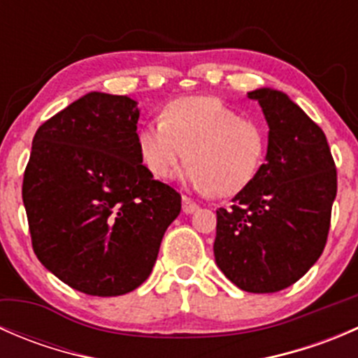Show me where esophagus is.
Returning a JSON list of instances; mask_svg holds the SVG:
<instances>
[{
    "label": "esophagus",
    "instance_id": "obj_1",
    "mask_svg": "<svg viewBox=\"0 0 358 358\" xmlns=\"http://www.w3.org/2000/svg\"><path fill=\"white\" fill-rule=\"evenodd\" d=\"M182 209H183V213L190 215V213H196L197 209H199V204H197L196 201L190 199V197L183 196L182 197Z\"/></svg>",
    "mask_w": 358,
    "mask_h": 358
}]
</instances>
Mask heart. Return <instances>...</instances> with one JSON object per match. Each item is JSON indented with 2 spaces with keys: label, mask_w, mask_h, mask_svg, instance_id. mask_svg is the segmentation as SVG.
<instances>
[{
  "label": "heart",
  "mask_w": 358,
  "mask_h": 358,
  "mask_svg": "<svg viewBox=\"0 0 358 358\" xmlns=\"http://www.w3.org/2000/svg\"><path fill=\"white\" fill-rule=\"evenodd\" d=\"M143 164L157 178L175 173L189 159L183 178L202 192L229 197L243 192L262 169L266 133L255 119L215 96H183L162 110L161 121L138 129Z\"/></svg>",
  "instance_id": "b5f03b06"
}]
</instances>
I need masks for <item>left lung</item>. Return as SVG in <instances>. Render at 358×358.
<instances>
[{"label":"left lung","mask_w":358,"mask_h":358,"mask_svg":"<svg viewBox=\"0 0 358 358\" xmlns=\"http://www.w3.org/2000/svg\"><path fill=\"white\" fill-rule=\"evenodd\" d=\"M248 96L268 124L265 164L230 209L216 211L213 251L239 289L277 292L301 279L326 248L336 166L322 129L273 88Z\"/></svg>","instance_id":"8db88e82"}]
</instances>
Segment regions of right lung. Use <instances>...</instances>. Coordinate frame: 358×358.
Listing matches in <instances>:
<instances>
[{
    "label": "right lung",
    "mask_w": 358,
    "mask_h": 358,
    "mask_svg": "<svg viewBox=\"0 0 358 358\" xmlns=\"http://www.w3.org/2000/svg\"><path fill=\"white\" fill-rule=\"evenodd\" d=\"M140 110L92 92L32 140L22 199L32 249L46 270L90 296H121L152 272L182 197L154 180L136 145Z\"/></svg>",
    "instance_id": "obj_1"
}]
</instances>
